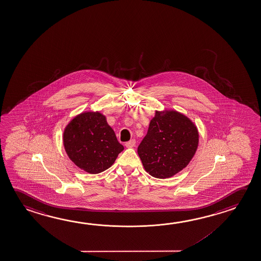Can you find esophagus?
Listing matches in <instances>:
<instances>
[{"label": "esophagus", "instance_id": "34e87169", "mask_svg": "<svg viewBox=\"0 0 261 261\" xmlns=\"http://www.w3.org/2000/svg\"><path fill=\"white\" fill-rule=\"evenodd\" d=\"M135 145H136V140H135V139H132V140L126 142V143L124 144V145H125L126 147H128V148H130V147H134Z\"/></svg>", "mask_w": 261, "mask_h": 261}]
</instances>
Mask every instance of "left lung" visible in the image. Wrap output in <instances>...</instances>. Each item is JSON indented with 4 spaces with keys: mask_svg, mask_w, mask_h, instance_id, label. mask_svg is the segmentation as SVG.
Masks as SVG:
<instances>
[{
    "mask_svg": "<svg viewBox=\"0 0 261 261\" xmlns=\"http://www.w3.org/2000/svg\"><path fill=\"white\" fill-rule=\"evenodd\" d=\"M198 142L197 125L188 116L175 110H156L137 153L145 171L165 179L188 166Z\"/></svg>",
    "mask_w": 261,
    "mask_h": 261,
    "instance_id": "left-lung-1",
    "label": "left lung"
}]
</instances>
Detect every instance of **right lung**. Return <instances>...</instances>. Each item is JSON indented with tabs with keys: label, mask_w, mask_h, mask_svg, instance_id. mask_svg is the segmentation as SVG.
<instances>
[{
	"label": "right lung",
	"mask_w": 261,
	"mask_h": 261,
	"mask_svg": "<svg viewBox=\"0 0 261 261\" xmlns=\"http://www.w3.org/2000/svg\"><path fill=\"white\" fill-rule=\"evenodd\" d=\"M63 141L70 160L89 174L108 169L124 150L107 117L99 111L82 112L70 120Z\"/></svg>",
	"instance_id": "right-lung-1"
}]
</instances>
